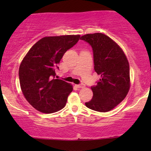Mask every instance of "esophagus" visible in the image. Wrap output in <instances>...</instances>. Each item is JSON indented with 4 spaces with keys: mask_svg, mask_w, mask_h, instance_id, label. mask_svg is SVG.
Returning <instances> with one entry per match:
<instances>
[{
    "mask_svg": "<svg viewBox=\"0 0 151 151\" xmlns=\"http://www.w3.org/2000/svg\"><path fill=\"white\" fill-rule=\"evenodd\" d=\"M77 87H78V88H84V84H77Z\"/></svg>",
    "mask_w": 151,
    "mask_h": 151,
    "instance_id": "34e87169",
    "label": "esophagus"
}]
</instances>
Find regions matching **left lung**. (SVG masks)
Listing matches in <instances>:
<instances>
[{"mask_svg":"<svg viewBox=\"0 0 151 151\" xmlns=\"http://www.w3.org/2000/svg\"><path fill=\"white\" fill-rule=\"evenodd\" d=\"M80 39L91 45L94 70L101 76L96 85L91 86L92 99L85 105L96 111H109L125 99L129 91V62L120 47L104 34H86Z\"/></svg>","mask_w":151,"mask_h":151,"instance_id":"1","label":"left lung"}]
</instances>
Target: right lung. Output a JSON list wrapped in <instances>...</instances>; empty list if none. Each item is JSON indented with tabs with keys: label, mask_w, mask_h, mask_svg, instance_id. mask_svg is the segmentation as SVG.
Segmentation results:
<instances>
[{
	"label": "right lung",
	"mask_w": 151,
	"mask_h": 151,
	"mask_svg": "<svg viewBox=\"0 0 151 151\" xmlns=\"http://www.w3.org/2000/svg\"><path fill=\"white\" fill-rule=\"evenodd\" d=\"M80 35L45 37L30 48L20 64L19 79L26 100L35 109L51 114L65 107L72 92L69 83L55 79L58 64Z\"/></svg>",
	"instance_id": "1"
}]
</instances>
